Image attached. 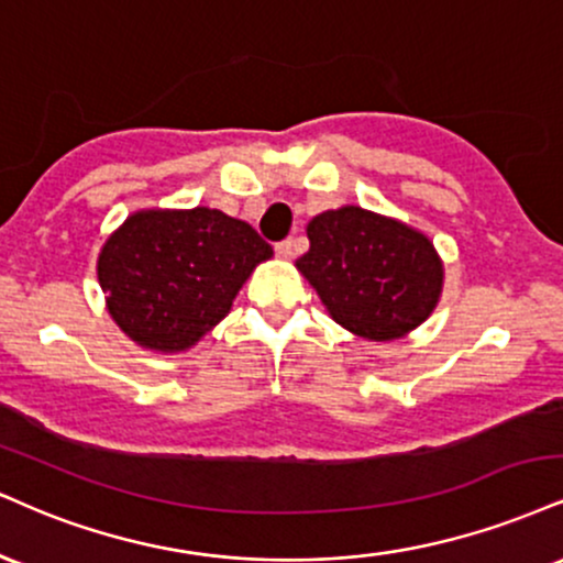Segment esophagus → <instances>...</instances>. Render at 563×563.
Segmentation results:
<instances>
[{"label":"esophagus","mask_w":563,"mask_h":563,"mask_svg":"<svg viewBox=\"0 0 563 563\" xmlns=\"http://www.w3.org/2000/svg\"><path fill=\"white\" fill-rule=\"evenodd\" d=\"M275 252H277V256H283V260H294V256H296V241L286 239V241L275 243Z\"/></svg>","instance_id":"1"}]
</instances>
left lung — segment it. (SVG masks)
<instances>
[{
	"mask_svg": "<svg viewBox=\"0 0 563 563\" xmlns=\"http://www.w3.org/2000/svg\"><path fill=\"white\" fill-rule=\"evenodd\" d=\"M296 267L330 317L367 341H396L422 324L443 290V262L419 230L362 207L328 209L307 225Z\"/></svg>",
	"mask_w": 563,
	"mask_h": 563,
	"instance_id": "left-lung-1",
	"label": "left lung"
}]
</instances>
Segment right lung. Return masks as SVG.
<instances>
[{
	"label": "right lung",
	"mask_w": 563,
	"mask_h": 563,
	"mask_svg": "<svg viewBox=\"0 0 563 563\" xmlns=\"http://www.w3.org/2000/svg\"><path fill=\"white\" fill-rule=\"evenodd\" d=\"M273 246L220 209H144L101 246L97 275L120 330L152 351L196 346Z\"/></svg>",
	"instance_id": "obj_1"
}]
</instances>
